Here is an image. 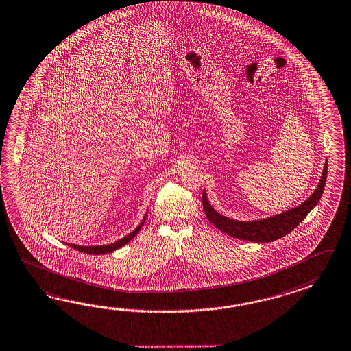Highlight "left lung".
<instances>
[{"label":"left lung","mask_w":351,"mask_h":351,"mask_svg":"<svg viewBox=\"0 0 351 351\" xmlns=\"http://www.w3.org/2000/svg\"><path fill=\"white\" fill-rule=\"evenodd\" d=\"M326 178L327 161L324 166V171L319 179V185L307 200H304V203L293 209L283 211L282 214H277L269 218L254 220V221H239V220L226 218L224 215L219 214L218 211L214 210V208L208 202L205 190L203 193L204 211L213 226H217L219 230L233 238L254 243L273 242L291 233L306 218V215L317 205L325 189Z\"/></svg>","instance_id":"1"}]
</instances>
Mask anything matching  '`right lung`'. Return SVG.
Instances as JSON below:
<instances>
[{"mask_svg":"<svg viewBox=\"0 0 351 351\" xmlns=\"http://www.w3.org/2000/svg\"><path fill=\"white\" fill-rule=\"evenodd\" d=\"M146 217H147V215H145V218L141 221L140 226H137L133 232H131L128 235H125V238L119 239V241H117L116 243H110V244H107V245H77V244H71V243H66V244H68L69 247H71V248L80 250V252L86 253V254H106V253H112V252H114V250L121 248V247H123L127 243H130L132 241L133 238L140 232L141 228H142L145 220H146Z\"/></svg>","mask_w":351,"mask_h":351,"instance_id":"right-lung-1","label":"right lung"}]
</instances>
